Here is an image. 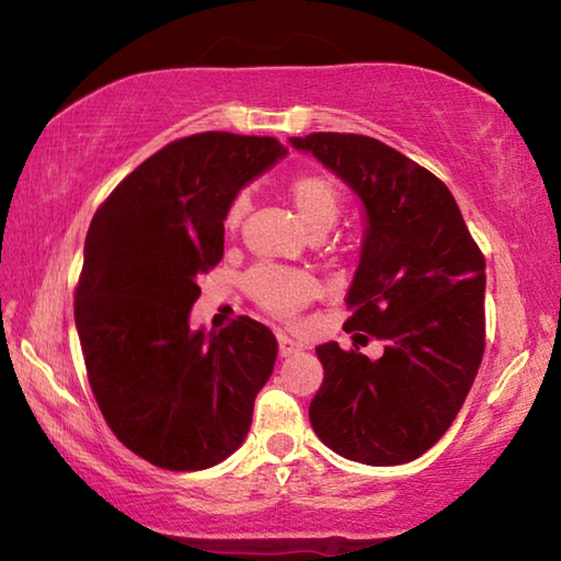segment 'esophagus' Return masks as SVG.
I'll return each mask as SVG.
<instances>
[{
  "instance_id": "obj_1",
  "label": "esophagus",
  "mask_w": 561,
  "mask_h": 561,
  "mask_svg": "<svg viewBox=\"0 0 561 561\" xmlns=\"http://www.w3.org/2000/svg\"><path fill=\"white\" fill-rule=\"evenodd\" d=\"M277 341H279V356H284V358L299 354V351H304V346L299 344V341H294V339L284 336V334H279Z\"/></svg>"
}]
</instances>
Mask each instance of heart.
I'll return each instance as SVG.
<instances>
[{
    "mask_svg": "<svg viewBox=\"0 0 561 561\" xmlns=\"http://www.w3.org/2000/svg\"><path fill=\"white\" fill-rule=\"evenodd\" d=\"M289 201L297 210L299 220L307 225L311 234L327 232L339 217V190L334 187L329 178L317 173H301L289 183L287 187ZM247 210V195H237L227 207L225 227L234 230L240 225L242 215ZM250 297L260 304L264 311L274 317H291L317 294V284L309 274L294 272V270H279V267H257L247 274L244 282Z\"/></svg>",
    "mask_w": 561,
    "mask_h": 561,
    "instance_id": "b5f03b06",
    "label": "heart"
}]
</instances>
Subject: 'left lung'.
Instances as JSON below:
<instances>
[{
	"mask_svg": "<svg viewBox=\"0 0 561 561\" xmlns=\"http://www.w3.org/2000/svg\"><path fill=\"white\" fill-rule=\"evenodd\" d=\"M289 144L364 205L344 329L386 341L376 360L336 341L317 346L324 383L309 405L311 428L341 458L411 462L450 428L478 376L485 257L443 180L391 146L356 133H311Z\"/></svg>",
	"mask_w": 561,
	"mask_h": 561,
	"instance_id": "obj_1",
	"label": "left lung"
}]
</instances>
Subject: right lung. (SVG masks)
I'll list each match as a JSON object with an SVG mask.
<instances>
[{
	"label": "right lung",
	"instance_id": "obj_1",
	"mask_svg": "<svg viewBox=\"0 0 561 561\" xmlns=\"http://www.w3.org/2000/svg\"><path fill=\"white\" fill-rule=\"evenodd\" d=\"M287 156L277 138L207 130L140 163L93 215L73 319L89 383L116 438L165 470L240 448L277 339L250 317L190 329L197 277L225 252L237 193Z\"/></svg>",
	"mask_w": 561,
	"mask_h": 561
}]
</instances>
